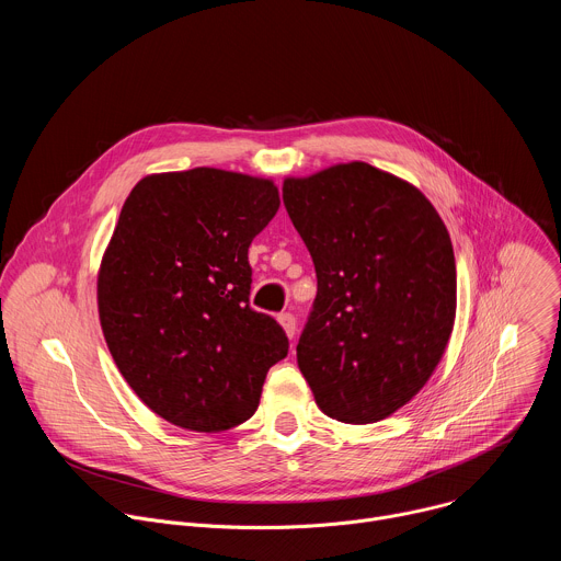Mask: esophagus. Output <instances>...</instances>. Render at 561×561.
Returning a JSON list of instances; mask_svg holds the SVG:
<instances>
[{
    "instance_id": "esophagus-1",
    "label": "esophagus",
    "mask_w": 561,
    "mask_h": 561,
    "mask_svg": "<svg viewBox=\"0 0 561 561\" xmlns=\"http://www.w3.org/2000/svg\"><path fill=\"white\" fill-rule=\"evenodd\" d=\"M277 322L282 324V329H284V333H286V337H295V333H297V319H295V314L293 312H282L279 317H277Z\"/></svg>"
}]
</instances>
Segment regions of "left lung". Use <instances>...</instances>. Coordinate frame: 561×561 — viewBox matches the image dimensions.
Wrapping results in <instances>:
<instances>
[{
    "mask_svg": "<svg viewBox=\"0 0 561 561\" xmlns=\"http://www.w3.org/2000/svg\"><path fill=\"white\" fill-rule=\"evenodd\" d=\"M282 195L317 273L299 370L329 417L386 420L424 388L450 340V234L415 186L366 162L288 178Z\"/></svg>",
    "mask_w": 561,
    "mask_h": 561,
    "instance_id": "obj_1",
    "label": "left lung"
}]
</instances>
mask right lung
Returning <instances> with one entry per match:
<instances>
[{"label":"right lung","mask_w":561,"mask_h":561,"mask_svg":"<svg viewBox=\"0 0 561 561\" xmlns=\"http://www.w3.org/2000/svg\"><path fill=\"white\" fill-rule=\"evenodd\" d=\"M279 208L271 180L219 169L148 175L130 191L98 275L108 351L167 422L219 433L260 407L288 337L249 306V247Z\"/></svg>","instance_id":"1"}]
</instances>
